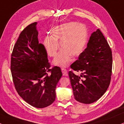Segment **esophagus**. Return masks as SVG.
I'll use <instances>...</instances> for the list:
<instances>
[{"instance_id": "obj_1", "label": "esophagus", "mask_w": 124, "mask_h": 124, "mask_svg": "<svg viewBox=\"0 0 124 124\" xmlns=\"http://www.w3.org/2000/svg\"><path fill=\"white\" fill-rule=\"evenodd\" d=\"M62 75H63V76H67V70L66 69L62 68Z\"/></svg>"}]
</instances>
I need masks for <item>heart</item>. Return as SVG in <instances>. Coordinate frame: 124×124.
Wrapping results in <instances>:
<instances>
[{
  "mask_svg": "<svg viewBox=\"0 0 124 124\" xmlns=\"http://www.w3.org/2000/svg\"><path fill=\"white\" fill-rule=\"evenodd\" d=\"M51 36L44 38L43 46L47 54L54 57L59 48L62 50L54 59L53 64L66 67L71 62L72 56L78 57L83 52L87 39V30L85 25L71 22L56 26L52 29Z\"/></svg>",
  "mask_w": 124,
  "mask_h": 124,
  "instance_id": "heart-1",
  "label": "heart"
}]
</instances>
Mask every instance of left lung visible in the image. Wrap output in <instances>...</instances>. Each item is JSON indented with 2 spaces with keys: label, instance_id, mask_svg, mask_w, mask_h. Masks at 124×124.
I'll return each instance as SVG.
<instances>
[{
  "label": "left lung",
  "instance_id": "1",
  "mask_svg": "<svg viewBox=\"0 0 124 124\" xmlns=\"http://www.w3.org/2000/svg\"><path fill=\"white\" fill-rule=\"evenodd\" d=\"M75 75L68 73L75 99L85 104L97 101L105 94L110 83L112 54L109 44L99 29L93 32L87 46L71 65Z\"/></svg>",
  "mask_w": 124,
  "mask_h": 124
}]
</instances>
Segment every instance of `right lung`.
<instances>
[{"mask_svg":"<svg viewBox=\"0 0 124 124\" xmlns=\"http://www.w3.org/2000/svg\"><path fill=\"white\" fill-rule=\"evenodd\" d=\"M37 22L21 32L11 58V71L15 89L27 103L37 108L49 106L56 98V87L62 72L50 69L47 53L38 39Z\"/></svg>","mask_w":124,"mask_h":124,"instance_id":"add662e5","label":"right lung"}]
</instances>
